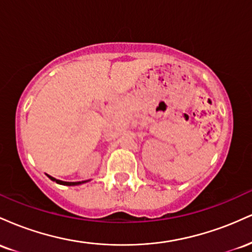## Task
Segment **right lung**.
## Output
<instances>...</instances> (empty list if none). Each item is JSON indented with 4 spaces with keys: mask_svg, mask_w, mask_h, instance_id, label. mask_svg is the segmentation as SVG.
<instances>
[{
    "mask_svg": "<svg viewBox=\"0 0 252 252\" xmlns=\"http://www.w3.org/2000/svg\"><path fill=\"white\" fill-rule=\"evenodd\" d=\"M47 176L48 178L51 179L52 181H54V182H57V184H59V185H63V186H77V185H82V184H85V182H88V181H77V182H67V181H62V180H58V179H56V178H53V176H51V175H48L47 174Z\"/></svg>",
    "mask_w": 252,
    "mask_h": 252,
    "instance_id": "add662e5",
    "label": "right lung"
}]
</instances>
